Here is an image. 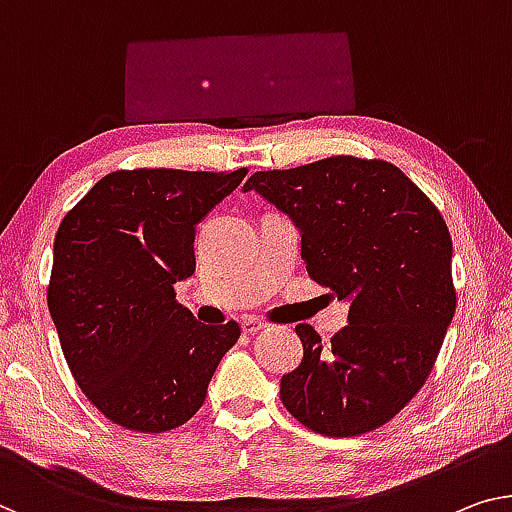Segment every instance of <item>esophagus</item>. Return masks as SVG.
Returning <instances> with one entry per match:
<instances>
[{"mask_svg":"<svg viewBox=\"0 0 512 512\" xmlns=\"http://www.w3.org/2000/svg\"><path fill=\"white\" fill-rule=\"evenodd\" d=\"M264 322L262 319H257V317H243V322H241V331L243 333H248V335H255V333H259L264 329Z\"/></svg>","mask_w":512,"mask_h":512,"instance_id":"obj_1","label":"esophagus"}]
</instances>
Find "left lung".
<instances>
[{"label": "left lung", "instance_id": "obj_1", "mask_svg": "<svg viewBox=\"0 0 512 512\" xmlns=\"http://www.w3.org/2000/svg\"><path fill=\"white\" fill-rule=\"evenodd\" d=\"M243 190L294 220L308 276L349 301L331 345L310 324L296 326L303 358L280 379L285 409L324 437L386 425L421 391L455 315L446 220L400 167L379 158L255 172Z\"/></svg>", "mask_w": 512, "mask_h": 512}]
</instances>
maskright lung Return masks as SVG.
Segmentation results:
<instances>
[{"mask_svg": "<svg viewBox=\"0 0 512 512\" xmlns=\"http://www.w3.org/2000/svg\"><path fill=\"white\" fill-rule=\"evenodd\" d=\"M248 170L110 172L61 220L48 308L82 393L133 432H167L197 414L236 322L207 326L177 303L195 273L197 223Z\"/></svg>", "mask_w": 512, "mask_h": 512, "instance_id": "add662e5", "label": "right lung"}]
</instances>
